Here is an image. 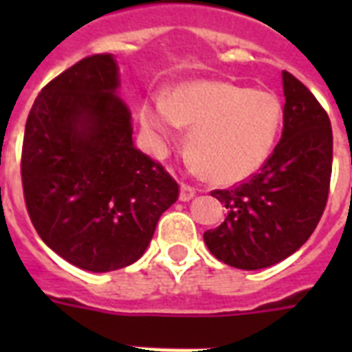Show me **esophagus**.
<instances>
[{
    "mask_svg": "<svg viewBox=\"0 0 352 352\" xmlns=\"http://www.w3.org/2000/svg\"><path fill=\"white\" fill-rule=\"evenodd\" d=\"M195 193H197V190H195V188L188 186V184H182L181 195H179V199H181V201H190V199L195 197Z\"/></svg>",
    "mask_w": 352,
    "mask_h": 352,
    "instance_id": "obj_1",
    "label": "esophagus"
}]
</instances>
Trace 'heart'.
<instances>
[{"label": "heart", "mask_w": 352, "mask_h": 352, "mask_svg": "<svg viewBox=\"0 0 352 352\" xmlns=\"http://www.w3.org/2000/svg\"><path fill=\"white\" fill-rule=\"evenodd\" d=\"M283 122V104L274 91L226 82L181 85L170 102L155 98L140 109V124L157 151L192 129L195 166L219 184L248 179L263 168Z\"/></svg>", "instance_id": "1"}]
</instances>
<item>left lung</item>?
<instances>
[{"instance_id":"1","label":"left lung","mask_w":352,"mask_h":352,"mask_svg":"<svg viewBox=\"0 0 352 352\" xmlns=\"http://www.w3.org/2000/svg\"><path fill=\"white\" fill-rule=\"evenodd\" d=\"M283 133L259 173L239 186L214 190L228 210L225 223L204 232L219 261L257 270L283 261L322 219L333 171V129L316 96L283 71Z\"/></svg>"}]
</instances>
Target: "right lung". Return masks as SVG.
Listing matches in <instances>:
<instances>
[{"mask_svg":"<svg viewBox=\"0 0 352 352\" xmlns=\"http://www.w3.org/2000/svg\"><path fill=\"white\" fill-rule=\"evenodd\" d=\"M111 54H93L36 96L21 149L27 212L74 267L111 272L142 256L179 184L133 144Z\"/></svg>","mask_w":352,"mask_h":352,"instance_id":"right-lung-1","label":"right lung"}]
</instances>
